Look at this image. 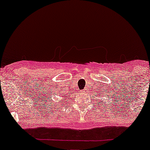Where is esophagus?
Instances as JSON below:
<instances>
[{
	"label": "esophagus",
	"instance_id": "1",
	"mask_svg": "<svg viewBox=\"0 0 150 150\" xmlns=\"http://www.w3.org/2000/svg\"><path fill=\"white\" fill-rule=\"evenodd\" d=\"M82 92H83V91H82Z\"/></svg>",
	"mask_w": 150,
	"mask_h": 150
}]
</instances>
